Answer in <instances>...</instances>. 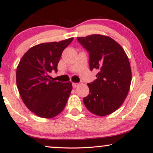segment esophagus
<instances>
[{"mask_svg":"<svg viewBox=\"0 0 153 153\" xmlns=\"http://www.w3.org/2000/svg\"><path fill=\"white\" fill-rule=\"evenodd\" d=\"M79 83H72V86L73 88H76L79 86Z\"/></svg>","mask_w":153,"mask_h":153,"instance_id":"34e87169","label":"esophagus"}]
</instances>
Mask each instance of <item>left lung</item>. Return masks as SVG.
<instances>
[{"label":"left lung","instance_id":"8db88e82","mask_svg":"<svg viewBox=\"0 0 153 153\" xmlns=\"http://www.w3.org/2000/svg\"><path fill=\"white\" fill-rule=\"evenodd\" d=\"M89 53L90 70L99 72L88 83L90 93L83 98L88 110L99 116L116 111L127 97L131 81L130 64L123 47L105 35L94 34L77 37Z\"/></svg>","mask_w":153,"mask_h":153}]
</instances>
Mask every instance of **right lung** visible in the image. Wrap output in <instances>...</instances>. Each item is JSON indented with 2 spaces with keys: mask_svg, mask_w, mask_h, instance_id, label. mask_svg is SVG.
Returning <instances> with one entry per match:
<instances>
[{
  "mask_svg": "<svg viewBox=\"0 0 153 153\" xmlns=\"http://www.w3.org/2000/svg\"><path fill=\"white\" fill-rule=\"evenodd\" d=\"M73 37L58 42L42 43L31 47L23 56L16 69V85L29 110L37 116L53 118L62 111L72 90L70 82L51 80L63 50Z\"/></svg>",
  "mask_w": 153,
  "mask_h": 153,
  "instance_id": "add662e5",
  "label": "right lung"
}]
</instances>
